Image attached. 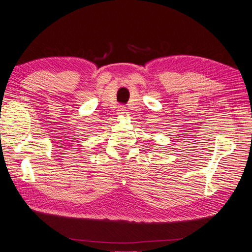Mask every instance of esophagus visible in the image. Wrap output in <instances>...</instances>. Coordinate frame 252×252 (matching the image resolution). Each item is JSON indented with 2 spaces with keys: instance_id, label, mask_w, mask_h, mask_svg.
<instances>
[{
  "instance_id": "1",
  "label": "esophagus",
  "mask_w": 252,
  "mask_h": 252,
  "mask_svg": "<svg viewBox=\"0 0 252 252\" xmlns=\"http://www.w3.org/2000/svg\"><path fill=\"white\" fill-rule=\"evenodd\" d=\"M119 113H120V114H123V113H125V108H124V107H122V106H121V107L119 108Z\"/></svg>"
}]
</instances>
